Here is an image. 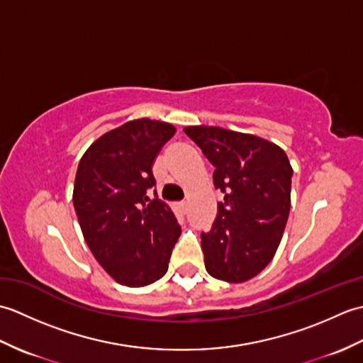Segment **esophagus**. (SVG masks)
Listing matches in <instances>:
<instances>
[{
  "label": "esophagus",
  "mask_w": 363,
  "mask_h": 363,
  "mask_svg": "<svg viewBox=\"0 0 363 363\" xmlns=\"http://www.w3.org/2000/svg\"><path fill=\"white\" fill-rule=\"evenodd\" d=\"M177 206H179V209H181L182 212H186V211L189 209V203H186V201H182V203H179Z\"/></svg>",
  "instance_id": "1"
}]
</instances>
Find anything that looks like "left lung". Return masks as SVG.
Masks as SVG:
<instances>
[{"label":"left lung","mask_w":363,"mask_h":363,"mask_svg":"<svg viewBox=\"0 0 363 363\" xmlns=\"http://www.w3.org/2000/svg\"><path fill=\"white\" fill-rule=\"evenodd\" d=\"M215 167L213 184L225 194L201 248L207 273L240 284L273 260L290 212L293 168L273 142L218 126L184 128Z\"/></svg>","instance_id":"8db88e82"}]
</instances>
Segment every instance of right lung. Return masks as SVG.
Instances as JSON below:
<instances>
[{
  "label": "right lung",
  "instance_id": "right-lung-1",
  "mask_svg": "<svg viewBox=\"0 0 363 363\" xmlns=\"http://www.w3.org/2000/svg\"><path fill=\"white\" fill-rule=\"evenodd\" d=\"M174 133L165 121L130 120L96 138L76 172L73 204L84 240L126 287L160 279L181 235L172 207L146 194L156 186L154 160Z\"/></svg>",
  "mask_w": 363,
  "mask_h": 363
}]
</instances>
